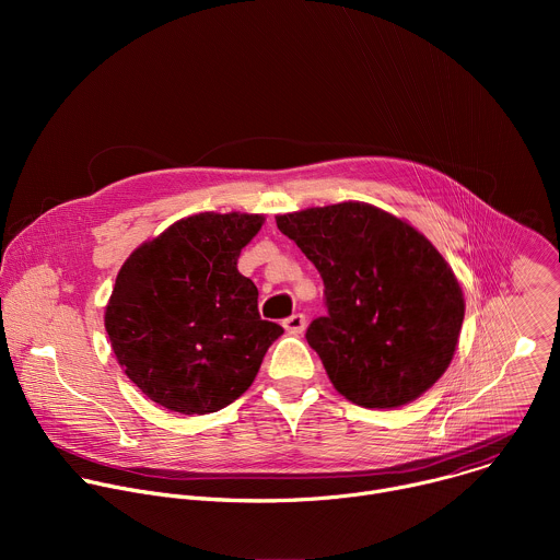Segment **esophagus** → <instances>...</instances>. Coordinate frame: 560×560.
<instances>
[{
    "instance_id": "obj_1",
    "label": "esophagus",
    "mask_w": 560,
    "mask_h": 560,
    "mask_svg": "<svg viewBox=\"0 0 560 560\" xmlns=\"http://www.w3.org/2000/svg\"><path fill=\"white\" fill-rule=\"evenodd\" d=\"M305 326H307L305 314H292L283 322V328L288 330V335H294V337H299L305 330Z\"/></svg>"
}]
</instances>
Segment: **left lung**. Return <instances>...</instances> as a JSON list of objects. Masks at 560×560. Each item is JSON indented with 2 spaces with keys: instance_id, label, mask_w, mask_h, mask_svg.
I'll use <instances>...</instances> for the list:
<instances>
[{
  "instance_id": "left-lung-1",
  "label": "left lung",
  "mask_w": 560,
  "mask_h": 560,
  "mask_svg": "<svg viewBox=\"0 0 560 560\" xmlns=\"http://www.w3.org/2000/svg\"><path fill=\"white\" fill-rule=\"evenodd\" d=\"M277 228L324 279L328 314L314 318L305 339L346 398L398 408L441 378L465 303L421 232L359 201L281 214Z\"/></svg>"
}]
</instances>
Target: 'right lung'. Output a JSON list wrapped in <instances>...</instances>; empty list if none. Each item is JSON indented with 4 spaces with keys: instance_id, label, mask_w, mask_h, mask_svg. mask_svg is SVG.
Returning <instances> with one entry per match:
<instances>
[{
    "instance_id": "1",
    "label": "right lung",
    "mask_w": 560,
    "mask_h": 560,
    "mask_svg": "<svg viewBox=\"0 0 560 560\" xmlns=\"http://www.w3.org/2000/svg\"><path fill=\"white\" fill-rule=\"evenodd\" d=\"M261 214L201 212L173 223L121 266L106 332L128 378L162 408L210 415L242 396L283 328L264 322L257 285L236 270Z\"/></svg>"
}]
</instances>
